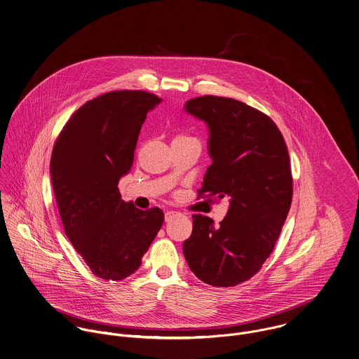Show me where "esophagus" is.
<instances>
[{
	"label": "esophagus",
	"instance_id": "esophagus-1",
	"mask_svg": "<svg viewBox=\"0 0 359 359\" xmlns=\"http://www.w3.org/2000/svg\"><path fill=\"white\" fill-rule=\"evenodd\" d=\"M176 215H177V212H175V211H168V212H165V222L172 220Z\"/></svg>",
	"mask_w": 359,
	"mask_h": 359
}]
</instances>
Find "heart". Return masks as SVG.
<instances>
[{
	"label": "heart",
	"instance_id": "heart-1",
	"mask_svg": "<svg viewBox=\"0 0 359 359\" xmlns=\"http://www.w3.org/2000/svg\"><path fill=\"white\" fill-rule=\"evenodd\" d=\"M180 137H184V139H190V137H186V136H180Z\"/></svg>",
	"mask_w": 359,
	"mask_h": 359
}]
</instances>
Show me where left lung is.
Returning a JSON list of instances; mask_svg holds the SVG:
<instances>
[{
	"label": "left lung",
	"mask_w": 359,
	"mask_h": 359,
	"mask_svg": "<svg viewBox=\"0 0 359 359\" xmlns=\"http://www.w3.org/2000/svg\"><path fill=\"white\" fill-rule=\"evenodd\" d=\"M184 111L210 133L212 163L198 194L226 198L229 210L217 226L193 215L183 252L204 283L236 286L261 269L285 224L292 197L287 145L269 116L241 101L204 95L187 101Z\"/></svg>",
	"instance_id": "left-lung-1"
}]
</instances>
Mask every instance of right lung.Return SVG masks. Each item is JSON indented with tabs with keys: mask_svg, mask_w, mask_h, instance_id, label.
Returning a JSON list of instances; mask_svg holds the SVG:
<instances>
[{
	"mask_svg": "<svg viewBox=\"0 0 359 359\" xmlns=\"http://www.w3.org/2000/svg\"><path fill=\"white\" fill-rule=\"evenodd\" d=\"M161 101L140 90L102 94L73 114L53 149L50 175L65 234L105 280L133 275L163 223L159 208L142 211L118 189L147 114Z\"/></svg>",
	"mask_w": 359,
	"mask_h": 359,
	"instance_id": "right-lung-1",
	"label": "right lung"
}]
</instances>
